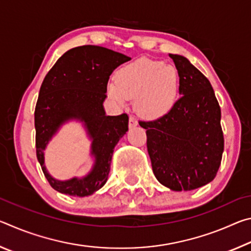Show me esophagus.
I'll return each mask as SVG.
<instances>
[{"instance_id": "esophagus-1", "label": "esophagus", "mask_w": 251, "mask_h": 251, "mask_svg": "<svg viewBox=\"0 0 251 251\" xmlns=\"http://www.w3.org/2000/svg\"><path fill=\"white\" fill-rule=\"evenodd\" d=\"M137 125H138L137 120H136L134 116H130L129 117V127H130V128H131V127H135V126H137Z\"/></svg>"}]
</instances>
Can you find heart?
<instances>
[{"instance_id":"obj_1","label":"heart","mask_w":251,"mask_h":251,"mask_svg":"<svg viewBox=\"0 0 251 251\" xmlns=\"http://www.w3.org/2000/svg\"><path fill=\"white\" fill-rule=\"evenodd\" d=\"M110 99L123 105L135 97V108L148 120L171 112L176 103L178 74L175 67L151 59H138L117 71L107 86Z\"/></svg>"}]
</instances>
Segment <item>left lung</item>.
I'll use <instances>...</instances> for the list:
<instances>
[{
  "instance_id": "1",
  "label": "left lung",
  "mask_w": 251,
  "mask_h": 251,
  "mask_svg": "<svg viewBox=\"0 0 251 251\" xmlns=\"http://www.w3.org/2000/svg\"><path fill=\"white\" fill-rule=\"evenodd\" d=\"M169 56L179 75L180 97L167 115L139 125L146 129L157 180L176 192L193 190L217 175L224 151L222 110L206 76L186 57Z\"/></svg>"
}]
</instances>
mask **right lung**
<instances>
[{
    "label": "right lung",
    "mask_w": 251,
    "mask_h": 251,
    "mask_svg": "<svg viewBox=\"0 0 251 251\" xmlns=\"http://www.w3.org/2000/svg\"><path fill=\"white\" fill-rule=\"evenodd\" d=\"M130 57L106 48L84 45L67 50L46 74L36 101L35 145L37 160L55 190L71 196H90L107 181L116 144L128 130V115L106 116L103 107L110 74ZM77 118L93 139V171L82 180H54L44 166L46 144L63 122Z\"/></svg>",
    "instance_id": "1"
}]
</instances>
